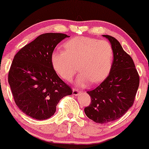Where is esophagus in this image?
<instances>
[{
  "label": "esophagus",
  "instance_id": "esophagus-1",
  "mask_svg": "<svg viewBox=\"0 0 149 149\" xmlns=\"http://www.w3.org/2000/svg\"><path fill=\"white\" fill-rule=\"evenodd\" d=\"M80 93H81L80 91L77 90V89H74V88L72 89V94L75 95V96H77V95H79V94H80Z\"/></svg>",
  "mask_w": 149,
  "mask_h": 149
}]
</instances>
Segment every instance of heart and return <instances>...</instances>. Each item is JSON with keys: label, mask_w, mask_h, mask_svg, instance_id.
Here are the masks:
<instances>
[{"label": "heart", "mask_w": 149, "mask_h": 149, "mask_svg": "<svg viewBox=\"0 0 149 149\" xmlns=\"http://www.w3.org/2000/svg\"><path fill=\"white\" fill-rule=\"evenodd\" d=\"M64 47L65 51L56 49L52 52L51 62L57 74L64 80H72L77 64L80 72L77 82L81 86H86L89 82L100 83L109 74L113 52L107 40L76 36L67 40Z\"/></svg>", "instance_id": "b5f03b06"}]
</instances>
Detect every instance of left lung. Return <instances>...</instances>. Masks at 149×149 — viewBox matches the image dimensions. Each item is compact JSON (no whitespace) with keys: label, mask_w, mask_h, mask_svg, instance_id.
<instances>
[{"label":"left lung","mask_w":149,"mask_h":149,"mask_svg":"<svg viewBox=\"0 0 149 149\" xmlns=\"http://www.w3.org/2000/svg\"><path fill=\"white\" fill-rule=\"evenodd\" d=\"M109 40L113 61L109 76L99 86L87 91L91 104L84 109L87 117L95 123H106L121 117L132 107L140 83L134 61L115 38Z\"/></svg>","instance_id":"left-lung-1"}]
</instances>
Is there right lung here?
Returning a JSON list of instances; mask_svg holds the SVG:
<instances>
[{"label":"right lung","instance_id":"right-lung-1","mask_svg":"<svg viewBox=\"0 0 149 149\" xmlns=\"http://www.w3.org/2000/svg\"><path fill=\"white\" fill-rule=\"evenodd\" d=\"M67 37L62 33L40 34L14 56L8 75L14 100L24 113L34 119L52 117L60 100L72 94L51 62L55 47Z\"/></svg>","mask_w":149,"mask_h":149}]
</instances>
